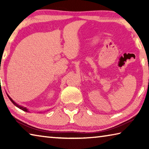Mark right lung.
Masks as SVG:
<instances>
[{
    "label": "right lung",
    "mask_w": 149,
    "mask_h": 149,
    "mask_svg": "<svg viewBox=\"0 0 149 149\" xmlns=\"http://www.w3.org/2000/svg\"><path fill=\"white\" fill-rule=\"evenodd\" d=\"M7 95H8V97L9 99H10V100H11V102H12V103H13V104H14L15 106H16V107H17V108H19V109H21V110H22L23 111H25V112H29V110H27V108H26V107H22V106H20V105H19V104H17L16 102H15L14 101V100H12L10 97V96H9L8 94H7ZM41 112H40V113H41Z\"/></svg>",
    "instance_id": "right-lung-1"
}]
</instances>
